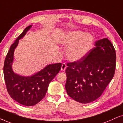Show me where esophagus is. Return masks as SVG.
Returning a JSON list of instances; mask_svg holds the SVG:
<instances>
[{"label":"esophagus","instance_id":"esophagus-1","mask_svg":"<svg viewBox=\"0 0 123 123\" xmlns=\"http://www.w3.org/2000/svg\"><path fill=\"white\" fill-rule=\"evenodd\" d=\"M67 68V65L65 63H63L62 65L61 66V70L62 71H64L65 70V69H66Z\"/></svg>","mask_w":123,"mask_h":123}]
</instances>
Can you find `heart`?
I'll return each mask as SVG.
<instances>
[{"label":"heart","instance_id":"b5f03b06","mask_svg":"<svg viewBox=\"0 0 123 123\" xmlns=\"http://www.w3.org/2000/svg\"><path fill=\"white\" fill-rule=\"evenodd\" d=\"M60 43L68 47L66 52L68 60L75 61L83 58L89 52L94 43V38L88 33L75 31L62 37Z\"/></svg>","mask_w":123,"mask_h":123}]
</instances>
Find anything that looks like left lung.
Here are the masks:
<instances>
[{"label": "left lung", "mask_w": 123, "mask_h": 123, "mask_svg": "<svg viewBox=\"0 0 123 123\" xmlns=\"http://www.w3.org/2000/svg\"><path fill=\"white\" fill-rule=\"evenodd\" d=\"M66 92L80 103H89L102 95L112 80L116 52L108 38L99 40L95 47L77 61L67 63Z\"/></svg>", "instance_id": "left-lung-1"}]
</instances>
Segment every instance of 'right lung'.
<instances>
[{"label": "right lung", "mask_w": 123, "mask_h": 123, "mask_svg": "<svg viewBox=\"0 0 123 123\" xmlns=\"http://www.w3.org/2000/svg\"><path fill=\"white\" fill-rule=\"evenodd\" d=\"M29 25L11 46L4 61L3 73L8 92L13 100L26 106H32L40 102L45 96L49 83L61 68V63L47 65L44 69L32 76L24 77L12 70L13 53L18 41L31 28Z\"/></svg>", "instance_id": "add662e5"}]
</instances>
